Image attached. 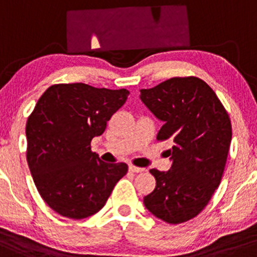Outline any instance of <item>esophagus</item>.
I'll list each match as a JSON object with an SVG mask.
<instances>
[{"label":"esophagus","instance_id":"34e87169","mask_svg":"<svg viewBox=\"0 0 257 257\" xmlns=\"http://www.w3.org/2000/svg\"><path fill=\"white\" fill-rule=\"evenodd\" d=\"M128 170L131 172H134V174H138V172H143L144 171V169H142V167H137V166H134V165H130Z\"/></svg>","mask_w":257,"mask_h":257}]
</instances>
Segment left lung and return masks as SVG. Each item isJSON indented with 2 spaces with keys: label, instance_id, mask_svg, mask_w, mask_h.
Masks as SVG:
<instances>
[{
  "label": "left lung",
  "instance_id": "8db88e82",
  "mask_svg": "<svg viewBox=\"0 0 257 257\" xmlns=\"http://www.w3.org/2000/svg\"><path fill=\"white\" fill-rule=\"evenodd\" d=\"M141 100L164 122L158 141L171 138V169H152L157 186L143 203L171 224L192 220L207 205L221 182L232 126L212 88L195 76L172 77L148 90Z\"/></svg>",
  "mask_w": 257,
  "mask_h": 257
}]
</instances>
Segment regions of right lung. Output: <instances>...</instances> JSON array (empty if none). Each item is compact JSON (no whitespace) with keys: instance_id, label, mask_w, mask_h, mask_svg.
Listing matches in <instances>:
<instances>
[{"instance_id":"right-lung-1","label":"right lung","mask_w":257,"mask_h":257,"mask_svg":"<svg viewBox=\"0 0 257 257\" xmlns=\"http://www.w3.org/2000/svg\"><path fill=\"white\" fill-rule=\"evenodd\" d=\"M128 94L125 88L58 83L37 100L25 127L27 160L40 195L57 214L74 220L94 215L126 175L125 163L102 161L91 141Z\"/></svg>"}]
</instances>
